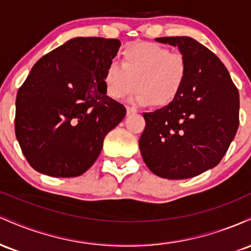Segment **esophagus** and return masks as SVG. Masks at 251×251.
Listing matches in <instances>:
<instances>
[{"instance_id":"esophagus-1","label":"esophagus","mask_w":251,"mask_h":251,"mask_svg":"<svg viewBox=\"0 0 251 251\" xmlns=\"http://www.w3.org/2000/svg\"><path fill=\"white\" fill-rule=\"evenodd\" d=\"M126 112H127V116H129V114H134V113H137V109H135L134 107H126Z\"/></svg>"}]
</instances>
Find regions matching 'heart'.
Wrapping results in <instances>:
<instances>
[{
  "label": "heart",
  "instance_id": "heart-1",
  "mask_svg": "<svg viewBox=\"0 0 251 251\" xmlns=\"http://www.w3.org/2000/svg\"><path fill=\"white\" fill-rule=\"evenodd\" d=\"M123 65L111 61L103 72V87L113 99H123L137 86L133 100L163 107L180 96L189 76V63L180 53L152 42H133L122 51Z\"/></svg>",
  "mask_w": 251,
  "mask_h": 251
}]
</instances>
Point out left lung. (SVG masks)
Here are the masks:
<instances>
[{
	"mask_svg": "<svg viewBox=\"0 0 251 251\" xmlns=\"http://www.w3.org/2000/svg\"><path fill=\"white\" fill-rule=\"evenodd\" d=\"M178 47L189 63L183 92L174 102L144 113L140 153L154 175L186 179L215 168L237 132L240 94L226 66L189 36L158 37Z\"/></svg>",
	"mask_w": 251,
	"mask_h": 251,
	"instance_id": "obj_1",
	"label": "left lung"
}]
</instances>
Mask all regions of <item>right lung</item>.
<instances>
[{"instance_id": "add662e5", "label": "right lung", "mask_w": 251, "mask_h": 251, "mask_svg": "<svg viewBox=\"0 0 251 251\" xmlns=\"http://www.w3.org/2000/svg\"><path fill=\"white\" fill-rule=\"evenodd\" d=\"M120 46L117 39L74 37L33 66L17 92L15 134L37 172L82 175L125 118L126 108L106 96L102 82Z\"/></svg>"}]
</instances>
